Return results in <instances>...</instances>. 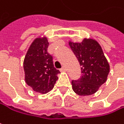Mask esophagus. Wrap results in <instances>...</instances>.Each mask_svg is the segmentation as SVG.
Instances as JSON below:
<instances>
[{
	"mask_svg": "<svg viewBox=\"0 0 124 124\" xmlns=\"http://www.w3.org/2000/svg\"><path fill=\"white\" fill-rule=\"evenodd\" d=\"M60 71H62V72H63V71H66V68H65L64 67H62V68L60 69Z\"/></svg>",
	"mask_w": 124,
	"mask_h": 124,
	"instance_id": "esophagus-1",
	"label": "esophagus"
}]
</instances>
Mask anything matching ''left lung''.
Here are the masks:
<instances>
[{
    "label": "left lung",
    "instance_id": "1",
    "mask_svg": "<svg viewBox=\"0 0 124 124\" xmlns=\"http://www.w3.org/2000/svg\"><path fill=\"white\" fill-rule=\"evenodd\" d=\"M69 45L81 66L82 76L72 80L74 92L85 96L94 94L107 80L110 66L101 45L93 39H84L80 43L69 42Z\"/></svg>",
    "mask_w": 124,
    "mask_h": 124
}]
</instances>
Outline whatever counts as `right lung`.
I'll list each match as a JSON object with an SVG mask.
<instances>
[{
  "label": "right lung",
  "mask_w": 124,
  "mask_h": 124,
  "mask_svg": "<svg viewBox=\"0 0 124 124\" xmlns=\"http://www.w3.org/2000/svg\"><path fill=\"white\" fill-rule=\"evenodd\" d=\"M46 37H39L31 44L23 61L25 81L34 91L45 94L52 90L58 79L59 70L54 67L52 56L48 53Z\"/></svg>",
  "instance_id": "1"
}]
</instances>
